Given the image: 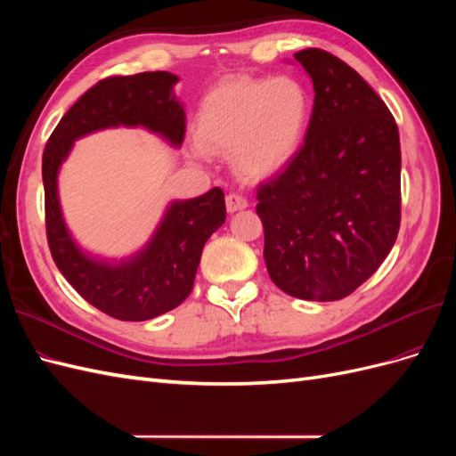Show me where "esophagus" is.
Returning <instances> with one entry per match:
<instances>
[{"label":"esophagus","instance_id":"1","mask_svg":"<svg viewBox=\"0 0 456 456\" xmlns=\"http://www.w3.org/2000/svg\"><path fill=\"white\" fill-rule=\"evenodd\" d=\"M247 200L243 198V196H240V194H228L226 196V209H228V213H236V211H241V209H247Z\"/></svg>","mask_w":456,"mask_h":456}]
</instances>
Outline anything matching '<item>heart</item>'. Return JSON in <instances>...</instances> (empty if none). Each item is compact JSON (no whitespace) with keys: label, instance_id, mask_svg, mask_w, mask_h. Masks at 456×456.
<instances>
[{"label":"heart","instance_id":"b5f03b06","mask_svg":"<svg viewBox=\"0 0 456 456\" xmlns=\"http://www.w3.org/2000/svg\"><path fill=\"white\" fill-rule=\"evenodd\" d=\"M312 96L295 77H232L203 96L198 154H233L238 169L262 181L281 173L305 146Z\"/></svg>","mask_w":456,"mask_h":456}]
</instances>
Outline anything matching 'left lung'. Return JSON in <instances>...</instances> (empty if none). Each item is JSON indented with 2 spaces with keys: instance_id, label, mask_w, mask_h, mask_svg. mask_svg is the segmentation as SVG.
Segmentation results:
<instances>
[{
  "instance_id": "left-lung-1",
  "label": "left lung",
  "mask_w": 456,
  "mask_h": 456,
  "mask_svg": "<svg viewBox=\"0 0 456 456\" xmlns=\"http://www.w3.org/2000/svg\"><path fill=\"white\" fill-rule=\"evenodd\" d=\"M314 84L305 146L258 186L272 281L302 300H340L392 251L402 207L397 126L380 96L322 49L295 53Z\"/></svg>"
}]
</instances>
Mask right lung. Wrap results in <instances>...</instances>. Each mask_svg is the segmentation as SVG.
Listing matches in <instances>:
<instances>
[{
  "label": "right lung",
  "instance_id": "1",
  "mask_svg": "<svg viewBox=\"0 0 456 456\" xmlns=\"http://www.w3.org/2000/svg\"><path fill=\"white\" fill-rule=\"evenodd\" d=\"M171 72L108 77L91 87L59 121L44 151L45 224L54 265L89 305L121 322H146L176 308L194 287L205 241L224 224V191L173 200L142 249L104 258L81 249L68 230L59 198L61 165L81 136L110 127H142L181 148L184 106Z\"/></svg>",
  "mask_w": 456,
  "mask_h": 456
}]
</instances>
